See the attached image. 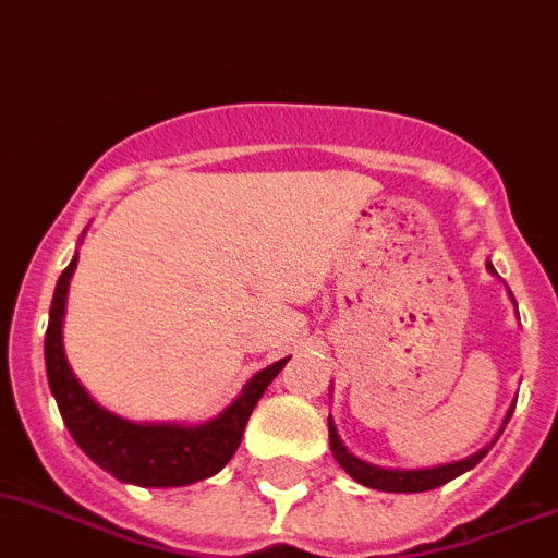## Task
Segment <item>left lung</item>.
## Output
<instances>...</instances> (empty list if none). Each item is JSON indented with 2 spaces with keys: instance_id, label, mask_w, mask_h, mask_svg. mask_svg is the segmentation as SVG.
<instances>
[{
  "instance_id": "left-lung-1",
  "label": "left lung",
  "mask_w": 558,
  "mask_h": 558,
  "mask_svg": "<svg viewBox=\"0 0 558 558\" xmlns=\"http://www.w3.org/2000/svg\"><path fill=\"white\" fill-rule=\"evenodd\" d=\"M485 268H488V274L497 276L492 259H485ZM508 296H511L513 302L511 290H508ZM511 412H513V403L511 409H508L502 426H499L497 437L502 435L506 423L511 421ZM327 428H330V449H332V457H336V463L341 465V469L355 480V483L366 485V488H375V492H389V494H421V492H432V488H437V485H446L449 480L460 477V474L474 469V465L488 454V449H492L494 442H497V437H494L485 449L474 451V454L463 457V460H454V463L432 465V469H384V465L366 463V460H361V457H355L350 449H347L344 442H341V437H338V428H336V421H332V415L327 417Z\"/></svg>"
}]
</instances>
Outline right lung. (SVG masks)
Here are the masks:
<instances>
[{
	"instance_id": "obj_1",
	"label": "right lung",
	"mask_w": 558,
	"mask_h": 558,
	"mask_svg": "<svg viewBox=\"0 0 558 558\" xmlns=\"http://www.w3.org/2000/svg\"><path fill=\"white\" fill-rule=\"evenodd\" d=\"M75 265H78V254L59 276L45 336L47 384L73 440L95 465H101L121 483L141 485V488H178V485L214 477L231 460L233 451L240 449L242 432L256 401L290 359L259 369L220 415L203 423L126 421L95 401L93 395L81 387L73 366L66 361L64 313Z\"/></svg>"
}]
</instances>
